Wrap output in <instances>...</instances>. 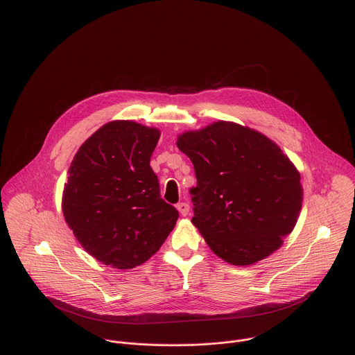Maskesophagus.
<instances>
[{
    "mask_svg": "<svg viewBox=\"0 0 355 355\" xmlns=\"http://www.w3.org/2000/svg\"><path fill=\"white\" fill-rule=\"evenodd\" d=\"M176 208H178V211H179V214H180L182 216L189 215L190 207H189V204H187V202H179V204L176 205Z\"/></svg>",
    "mask_w": 355,
    "mask_h": 355,
    "instance_id": "obj_1",
    "label": "esophagus"
}]
</instances>
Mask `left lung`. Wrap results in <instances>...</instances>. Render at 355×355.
I'll return each instance as SVG.
<instances>
[{
	"instance_id": "obj_1",
	"label": "left lung",
	"mask_w": 355,
	"mask_h": 355,
	"mask_svg": "<svg viewBox=\"0 0 355 355\" xmlns=\"http://www.w3.org/2000/svg\"><path fill=\"white\" fill-rule=\"evenodd\" d=\"M176 146L194 165L191 222L219 258L244 266L282 245L295 226L302 187L298 171L272 140L219 121L180 135Z\"/></svg>"
}]
</instances>
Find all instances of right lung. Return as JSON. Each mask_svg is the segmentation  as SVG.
I'll return each instance as SVG.
<instances>
[{
    "label": "right lung",
    "mask_w": 355,
    "mask_h": 355,
    "mask_svg": "<svg viewBox=\"0 0 355 355\" xmlns=\"http://www.w3.org/2000/svg\"><path fill=\"white\" fill-rule=\"evenodd\" d=\"M158 139V129L114 121L92 135L71 164L64 216L82 247L104 265H141L176 225L179 212L161 198L150 166Z\"/></svg>",
    "instance_id": "obj_1"
}]
</instances>
